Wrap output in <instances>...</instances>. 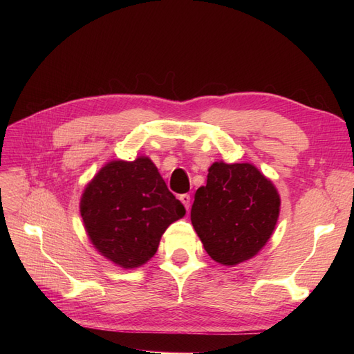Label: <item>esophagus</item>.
I'll return each instance as SVG.
<instances>
[{
  "mask_svg": "<svg viewBox=\"0 0 354 354\" xmlns=\"http://www.w3.org/2000/svg\"><path fill=\"white\" fill-rule=\"evenodd\" d=\"M180 201L185 205V208L189 209V207H190V196L187 194H183V195H180Z\"/></svg>",
  "mask_w": 354,
  "mask_h": 354,
  "instance_id": "1",
  "label": "esophagus"
}]
</instances>
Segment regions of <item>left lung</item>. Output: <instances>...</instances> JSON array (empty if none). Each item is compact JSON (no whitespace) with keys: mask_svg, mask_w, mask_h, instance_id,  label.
Listing matches in <instances>:
<instances>
[{"mask_svg":"<svg viewBox=\"0 0 354 354\" xmlns=\"http://www.w3.org/2000/svg\"><path fill=\"white\" fill-rule=\"evenodd\" d=\"M281 199L270 180L251 164L214 162L196 190L190 220L212 260L234 266L269 241Z\"/></svg>","mask_w":354,"mask_h":354,"instance_id":"1","label":"left lung"}]
</instances>
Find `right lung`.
<instances>
[{
    "label": "right lung",
    "mask_w": 354,
    "mask_h": 354,
    "mask_svg": "<svg viewBox=\"0 0 354 354\" xmlns=\"http://www.w3.org/2000/svg\"><path fill=\"white\" fill-rule=\"evenodd\" d=\"M186 209L149 158L113 160L85 187L81 216L95 248L124 269L155 255L162 233Z\"/></svg>",
    "instance_id": "obj_1"
}]
</instances>
